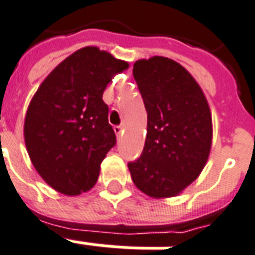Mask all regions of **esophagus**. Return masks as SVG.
<instances>
[{"label": "esophagus", "instance_id": "esophagus-1", "mask_svg": "<svg viewBox=\"0 0 255 255\" xmlns=\"http://www.w3.org/2000/svg\"><path fill=\"white\" fill-rule=\"evenodd\" d=\"M114 131L115 133L118 135V137H120V136L123 135V127H122V126H115Z\"/></svg>", "mask_w": 255, "mask_h": 255}]
</instances>
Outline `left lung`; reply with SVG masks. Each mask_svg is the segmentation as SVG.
<instances>
[{"mask_svg":"<svg viewBox=\"0 0 255 255\" xmlns=\"http://www.w3.org/2000/svg\"><path fill=\"white\" fill-rule=\"evenodd\" d=\"M133 77L147 111V136L140 158L128 163L132 182L153 199L176 197L209 159V103L191 73L168 57L137 60Z\"/></svg>","mask_w":255,"mask_h":255,"instance_id":"obj_1","label":"left lung"}]
</instances>
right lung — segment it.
I'll return each mask as SVG.
<instances>
[{
  "label": "right lung",
  "instance_id": "add662e5",
  "mask_svg": "<svg viewBox=\"0 0 255 255\" xmlns=\"http://www.w3.org/2000/svg\"><path fill=\"white\" fill-rule=\"evenodd\" d=\"M129 67L97 46L58 64L29 103L24 139L30 162L46 184L68 197L89 191L116 136L103 102L107 84Z\"/></svg>",
  "mask_w": 255,
  "mask_h": 255
}]
</instances>
